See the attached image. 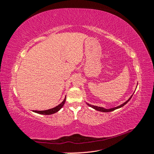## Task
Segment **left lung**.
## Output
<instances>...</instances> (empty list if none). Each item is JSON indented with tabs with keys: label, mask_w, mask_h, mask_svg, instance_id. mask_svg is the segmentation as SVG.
I'll return each instance as SVG.
<instances>
[{
	"label": "left lung",
	"mask_w": 154,
	"mask_h": 154,
	"mask_svg": "<svg viewBox=\"0 0 154 154\" xmlns=\"http://www.w3.org/2000/svg\"><path fill=\"white\" fill-rule=\"evenodd\" d=\"M133 96V95H132ZM132 96L130 97V98L127 101H125L124 103H123L122 105H119V106H116V107H114V108H112V109H104V108H103V107H100V106H94V105H90V104H88V103H87V105L89 106H91V107H92V108H93V109H94L95 110H98V111H101V112H111V111H113V110H116V109H119V108H121V107H122V106H123L125 105H126L127 104L128 102L130 101V100L131 99V97H132Z\"/></svg>",
	"instance_id": "1"
}]
</instances>
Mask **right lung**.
<instances>
[{"mask_svg":"<svg viewBox=\"0 0 154 154\" xmlns=\"http://www.w3.org/2000/svg\"><path fill=\"white\" fill-rule=\"evenodd\" d=\"M66 98L64 99V100L61 103L60 105H58V106H57L54 108L53 109H48V110H33V112L36 113H38V114H44V115H50V114H53L54 113L57 112L60 109H62V107L63 106L65 102H66Z\"/></svg>","mask_w":154,"mask_h":154,"instance_id":"obj_1","label":"right lung"}]
</instances>
